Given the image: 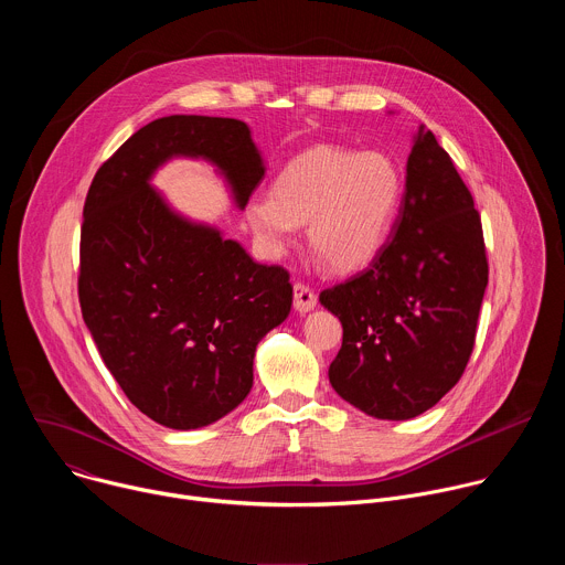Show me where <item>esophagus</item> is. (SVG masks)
Returning <instances> with one entry per match:
<instances>
[{"label": "esophagus", "instance_id": "34e87169", "mask_svg": "<svg viewBox=\"0 0 565 565\" xmlns=\"http://www.w3.org/2000/svg\"><path fill=\"white\" fill-rule=\"evenodd\" d=\"M317 303V295L301 281L295 284V310L297 312H308Z\"/></svg>", "mask_w": 565, "mask_h": 565}]
</instances>
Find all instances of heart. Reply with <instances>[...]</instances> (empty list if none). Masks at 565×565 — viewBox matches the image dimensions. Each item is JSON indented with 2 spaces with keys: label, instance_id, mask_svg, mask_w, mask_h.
<instances>
[{
  "label": "heart",
  "instance_id": "1",
  "mask_svg": "<svg viewBox=\"0 0 565 565\" xmlns=\"http://www.w3.org/2000/svg\"><path fill=\"white\" fill-rule=\"evenodd\" d=\"M402 201V174L382 151L312 147L277 174L270 199H253L246 218L270 253L306 225L308 246L333 273L366 266L384 246Z\"/></svg>",
  "mask_w": 565,
  "mask_h": 565
}]
</instances>
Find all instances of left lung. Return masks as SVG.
Returning a JSON list of instances; mask_svg holds the SVG:
<instances>
[{"mask_svg":"<svg viewBox=\"0 0 565 565\" xmlns=\"http://www.w3.org/2000/svg\"><path fill=\"white\" fill-rule=\"evenodd\" d=\"M488 273L471 192L420 125L388 241L366 270L319 295L344 329L329 369L338 395L380 420L431 409L469 362Z\"/></svg>","mask_w":565,"mask_h":565,"instance_id":"obj_1","label":"left lung"}]
</instances>
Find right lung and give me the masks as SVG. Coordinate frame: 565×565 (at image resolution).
<instances>
[{
  "label": "right lung",
  "instance_id": "1",
  "mask_svg": "<svg viewBox=\"0 0 565 565\" xmlns=\"http://www.w3.org/2000/svg\"><path fill=\"white\" fill-rule=\"evenodd\" d=\"M174 156L216 166L238 210L266 174L246 122L168 116L145 125L89 188L77 297L131 405L163 427L199 429L250 393L257 344L288 317L292 286L288 270L253 262L149 185Z\"/></svg>",
  "mask_w": 565,
  "mask_h": 565
}]
</instances>
